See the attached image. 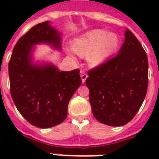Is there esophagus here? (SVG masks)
Returning a JSON list of instances; mask_svg holds the SVG:
<instances>
[{
	"mask_svg": "<svg viewBox=\"0 0 159 159\" xmlns=\"http://www.w3.org/2000/svg\"><path fill=\"white\" fill-rule=\"evenodd\" d=\"M80 74H81V78H82V83H84L85 82H86V79L87 78V74L86 73V72L83 71V70H81V72H80Z\"/></svg>",
	"mask_w": 159,
	"mask_h": 159,
	"instance_id": "1",
	"label": "esophagus"
}]
</instances>
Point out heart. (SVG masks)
<instances>
[{
	"instance_id": "obj_1",
	"label": "heart",
	"mask_w": 159,
	"mask_h": 159,
	"mask_svg": "<svg viewBox=\"0 0 159 159\" xmlns=\"http://www.w3.org/2000/svg\"><path fill=\"white\" fill-rule=\"evenodd\" d=\"M119 42V37L116 34L96 30L75 39L72 48L80 56H87V60L92 65H98L116 50Z\"/></svg>"
}]
</instances>
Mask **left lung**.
<instances>
[{"label": "left lung", "mask_w": 159, "mask_h": 159, "mask_svg": "<svg viewBox=\"0 0 159 159\" xmlns=\"http://www.w3.org/2000/svg\"><path fill=\"white\" fill-rule=\"evenodd\" d=\"M118 54L88 71L86 80L93 116L110 126L125 125L145 98L148 82L146 52L127 29Z\"/></svg>", "instance_id": "left-lung-1"}]
</instances>
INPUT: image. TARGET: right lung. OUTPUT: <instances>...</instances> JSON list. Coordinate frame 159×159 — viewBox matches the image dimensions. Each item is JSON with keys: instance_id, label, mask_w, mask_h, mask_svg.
Wrapping results in <instances>:
<instances>
[{"instance_id": "obj_1", "label": "right lung", "mask_w": 159, "mask_h": 159, "mask_svg": "<svg viewBox=\"0 0 159 159\" xmlns=\"http://www.w3.org/2000/svg\"><path fill=\"white\" fill-rule=\"evenodd\" d=\"M39 43L61 48L60 34L48 21L32 27L14 47L8 66L10 90L16 108L29 123L50 128L67 118L68 102L82 79L77 68L60 72L53 65L32 64V46Z\"/></svg>"}]
</instances>
